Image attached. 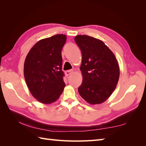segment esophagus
I'll return each instance as SVG.
<instances>
[{"label": "esophagus", "instance_id": "obj_1", "mask_svg": "<svg viewBox=\"0 0 146 146\" xmlns=\"http://www.w3.org/2000/svg\"><path fill=\"white\" fill-rule=\"evenodd\" d=\"M73 73V70H68L65 72V75L66 76H69L70 75H71Z\"/></svg>", "mask_w": 146, "mask_h": 146}]
</instances>
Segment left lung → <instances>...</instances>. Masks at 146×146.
Masks as SVG:
<instances>
[{"label":"left lung","instance_id":"1","mask_svg":"<svg viewBox=\"0 0 146 146\" xmlns=\"http://www.w3.org/2000/svg\"><path fill=\"white\" fill-rule=\"evenodd\" d=\"M82 54L80 70L83 81L78 90L88 104H100L116 88L120 76L117 59L101 40L86 35L75 38Z\"/></svg>","mask_w":146,"mask_h":146}]
</instances>
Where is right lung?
<instances>
[{"mask_svg":"<svg viewBox=\"0 0 146 146\" xmlns=\"http://www.w3.org/2000/svg\"><path fill=\"white\" fill-rule=\"evenodd\" d=\"M66 41L64 35L40 40L26 58L24 78L32 95L41 103H53L63 91L65 83L61 50Z\"/></svg>","mask_w":146,"mask_h":146,"instance_id":"right-lung-1","label":"right lung"}]
</instances>
